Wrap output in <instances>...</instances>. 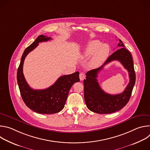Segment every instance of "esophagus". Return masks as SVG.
<instances>
[{
  "label": "esophagus",
  "instance_id": "esophagus-1",
  "mask_svg": "<svg viewBox=\"0 0 150 150\" xmlns=\"http://www.w3.org/2000/svg\"><path fill=\"white\" fill-rule=\"evenodd\" d=\"M85 74L83 73H82V72L80 73V74H79V79H80V80L82 81V80H83L85 79Z\"/></svg>",
  "mask_w": 150,
  "mask_h": 150
}]
</instances>
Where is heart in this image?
Returning a JSON list of instances; mask_svg holds the SVG:
<instances>
[{"instance_id": "1", "label": "heart", "mask_w": 150, "mask_h": 150, "mask_svg": "<svg viewBox=\"0 0 150 150\" xmlns=\"http://www.w3.org/2000/svg\"><path fill=\"white\" fill-rule=\"evenodd\" d=\"M110 49L108 45H101L97 40L89 41L85 45L83 56L88 57L92 54L89 61V65L91 68H97L101 65L108 57Z\"/></svg>"}]
</instances>
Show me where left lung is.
I'll return each mask as SVG.
<instances>
[{
    "mask_svg": "<svg viewBox=\"0 0 150 150\" xmlns=\"http://www.w3.org/2000/svg\"><path fill=\"white\" fill-rule=\"evenodd\" d=\"M118 46L122 47L115 52L106 60L103 65L97 69L87 72L86 79L83 80L84 99L88 109L98 114H109L119 111L129 101L135 83L136 75L134 62L131 53L119 40ZM113 60H118L129 73L130 82L124 92L116 95L105 93L99 87L96 78L98 74L106 64Z\"/></svg>",
    "mask_w": 150,
    "mask_h": 150,
    "instance_id": "8db88e82",
    "label": "left lung"
}]
</instances>
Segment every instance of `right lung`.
<instances>
[{
  "label": "right lung",
  "instance_id": "add662e5",
  "mask_svg": "<svg viewBox=\"0 0 150 150\" xmlns=\"http://www.w3.org/2000/svg\"><path fill=\"white\" fill-rule=\"evenodd\" d=\"M50 37L39 35L25 49L17 71V81L22 98L28 108L40 114H54L63 108L69 91L75 82L79 81V72L63 75L58 78L50 87L44 90H34L27 83L23 74V64L27 55L33 50L40 42L47 41Z\"/></svg>",
  "mask_w": 150,
  "mask_h": 150
}]
</instances>
